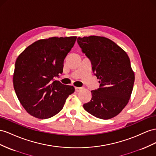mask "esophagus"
I'll list each match as a JSON object with an SVG mask.
<instances>
[{
    "instance_id": "obj_1",
    "label": "esophagus",
    "mask_w": 156,
    "mask_h": 156,
    "mask_svg": "<svg viewBox=\"0 0 156 156\" xmlns=\"http://www.w3.org/2000/svg\"><path fill=\"white\" fill-rule=\"evenodd\" d=\"M83 89V87H75V91L79 92L80 90H81Z\"/></svg>"
}]
</instances>
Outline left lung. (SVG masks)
Wrapping results in <instances>:
<instances>
[{
    "label": "left lung",
    "instance_id": "obj_1",
    "mask_svg": "<svg viewBox=\"0 0 156 156\" xmlns=\"http://www.w3.org/2000/svg\"><path fill=\"white\" fill-rule=\"evenodd\" d=\"M77 43L100 80L99 88L91 90L92 98L83 108L98 118H113L127 106L133 91L134 73L127 54L104 37H78Z\"/></svg>",
    "mask_w": 156,
    "mask_h": 156
}]
</instances>
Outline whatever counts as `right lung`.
<instances>
[{
    "instance_id": "right-lung-1",
    "label": "right lung",
    "mask_w": 156,
    "mask_h": 156,
    "mask_svg": "<svg viewBox=\"0 0 156 156\" xmlns=\"http://www.w3.org/2000/svg\"><path fill=\"white\" fill-rule=\"evenodd\" d=\"M77 37H50L33 43L17 58L14 88L27 112L39 119H48L60 112L73 86L54 81L62 73L64 59Z\"/></svg>"
}]
</instances>
